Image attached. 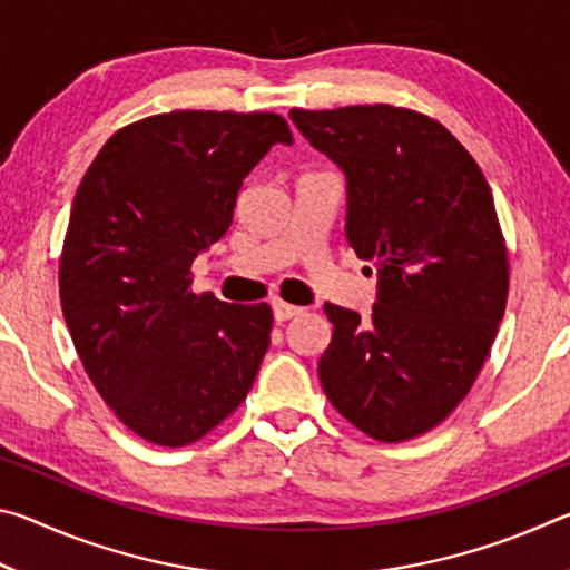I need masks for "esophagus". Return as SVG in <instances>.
I'll return each instance as SVG.
<instances>
[{"label":"esophagus","instance_id":"esophagus-1","mask_svg":"<svg viewBox=\"0 0 570 570\" xmlns=\"http://www.w3.org/2000/svg\"><path fill=\"white\" fill-rule=\"evenodd\" d=\"M272 308H274V320L276 322H288V320H294V316H298V314L304 312L302 306L286 304V302H282V298H276V302L272 304Z\"/></svg>","mask_w":570,"mask_h":570}]
</instances>
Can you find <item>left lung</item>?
Returning <instances> with one entry per match:
<instances>
[{
  "mask_svg": "<svg viewBox=\"0 0 570 570\" xmlns=\"http://www.w3.org/2000/svg\"><path fill=\"white\" fill-rule=\"evenodd\" d=\"M346 178L344 236L377 268L370 320L326 304L324 394L354 428L402 442L470 392L508 302L493 193L448 128L392 105L292 110Z\"/></svg>",
  "mask_w": 570,
  "mask_h": 570,
  "instance_id": "left-lung-1",
  "label": "left lung"
}]
</instances>
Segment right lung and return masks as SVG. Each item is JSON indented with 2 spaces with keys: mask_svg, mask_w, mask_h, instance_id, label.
Wrapping results in <instances>:
<instances>
[{
  "mask_svg": "<svg viewBox=\"0 0 570 570\" xmlns=\"http://www.w3.org/2000/svg\"><path fill=\"white\" fill-rule=\"evenodd\" d=\"M282 115L176 110L112 135L77 188L60 262L67 330L95 390L142 440L183 448L234 412L272 342V308L190 292Z\"/></svg>",
  "mask_w": 570,
  "mask_h": 570,
  "instance_id": "obj_1",
  "label": "right lung"
}]
</instances>
